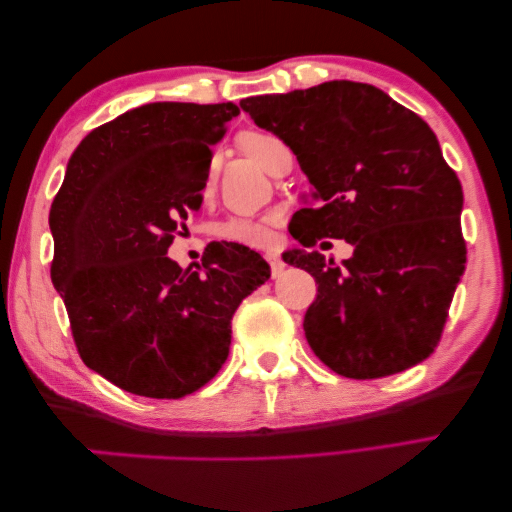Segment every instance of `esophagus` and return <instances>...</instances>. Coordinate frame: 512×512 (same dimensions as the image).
Listing matches in <instances>:
<instances>
[{
    "mask_svg": "<svg viewBox=\"0 0 512 512\" xmlns=\"http://www.w3.org/2000/svg\"><path fill=\"white\" fill-rule=\"evenodd\" d=\"M265 261L270 263V270H272V276H274V279L283 272V267H286V263L281 261V256H279V254H274V251H267V254H265Z\"/></svg>",
    "mask_w": 512,
    "mask_h": 512,
    "instance_id": "1",
    "label": "esophagus"
}]
</instances>
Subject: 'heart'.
<instances>
[{
  "label": "heart",
  "instance_id": "b5f03b06",
  "mask_svg": "<svg viewBox=\"0 0 512 512\" xmlns=\"http://www.w3.org/2000/svg\"><path fill=\"white\" fill-rule=\"evenodd\" d=\"M238 145L251 161H256L261 167H270L274 156L286 149L283 140H279L272 133L265 131H245L240 133ZM217 236L233 245H245V247H263L270 240V222L258 220V217H229L220 226H217Z\"/></svg>",
  "mask_w": 512,
  "mask_h": 512
}]
</instances>
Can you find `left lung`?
<instances>
[{
    "label": "left lung",
    "instance_id": "8db88e82",
    "mask_svg": "<svg viewBox=\"0 0 512 512\" xmlns=\"http://www.w3.org/2000/svg\"><path fill=\"white\" fill-rule=\"evenodd\" d=\"M240 106L286 142L311 183L290 220L301 249L283 261L317 283L304 317L315 356L347 379H381L429 358L467 261L463 188L429 124L356 81ZM320 237L347 239L355 256L340 268L326 262L312 249Z\"/></svg>",
    "mask_w": 512,
    "mask_h": 512
}]
</instances>
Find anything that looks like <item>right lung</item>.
<instances>
[{
  "label": "right lung",
  "mask_w": 512,
  "mask_h": 512,
  "mask_svg": "<svg viewBox=\"0 0 512 512\" xmlns=\"http://www.w3.org/2000/svg\"><path fill=\"white\" fill-rule=\"evenodd\" d=\"M236 104L156 102L92 129L49 211L52 283L92 372L152 399H181L220 372L240 301L270 279L261 254L211 242L201 265L167 258L199 211L211 147Z\"/></svg>",
  "instance_id": "right-lung-1"
}]
</instances>
